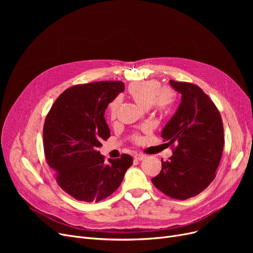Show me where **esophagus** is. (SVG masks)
<instances>
[{
	"mask_svg": "<svg viewBox=\"0 0 253 253\" xmlns=\"http://www.w3.org/2000/svg\"><path fill=\"white\" fill-rule=\"evenodd\" d=\"M134 158L136 159V160H138V161H142L143 159L147 158V156L141 154V153H138V154H135V155H134Z\"/></svg>",
	"mask_w": 253,
	"mask_h": 253,
	"instance_id": "1",
	"label": "esophagus"
}]
</instances>
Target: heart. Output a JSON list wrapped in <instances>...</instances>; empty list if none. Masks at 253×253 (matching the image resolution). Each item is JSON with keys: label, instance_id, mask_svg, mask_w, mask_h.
<instances>
[{"label": "heart", "instance_id": "obj_1", "mask_svg": "<svg viewBox=\"0 0 253 253\" xmlns=\"http://www.w3.org/2000/svg\"><path fill=\"white\" fill-rule=\"evenodd\" d=\"M131 98L141 109H149L154 105L159 111H164L173 100V94L170 89H160V84L157 81H143L131 84L128 88ZM119 108V99H115L110 105V116L115 118Z\"/></svg>", "mask_w": 253, "mask_h": 253}]
</instances>
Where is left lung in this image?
Returning <instances> with one entry per match:
<instances>
[{"label":"left lung","instance_id":"obj_1","mask_svg":"<svg viewBox=\"0 0 253 253\" xmlns=\"http://www.w3.org/2000/svg\"><path fill=\"white\" fill-rule=\"evenodd\" d=\"M169 84L180 93L181 101L161 136L176 148L168 161L162 160V170L152 182L165 195L185 200L214 179L222 155L223 126L215 104L200 87L172 80Z\"/></svg>","mask_w":253,"mask_h":253}]
</instances>
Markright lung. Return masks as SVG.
I'll use <instances>...</instances> for the list:
<instances>
[{"label":"right lung","mask_w":253,"mask_h":253,"mask_svg":"<svg viewBox=\"0 0 253 253\" xmlns=\"http://www.w3.org/2000/svg\"><path fill=\"white\" fill-rule=\"evenodd\" d=\"M125 89L120 81L66 89L52 105L44 129V151L59 187L76 200L98 202L121 184L133 159L127 154L104 161L97 148L111 135L104 112Z\"/></svg>","instance_id":"add662e5"}]
</instances>
